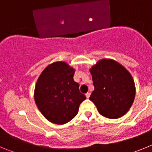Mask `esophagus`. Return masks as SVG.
Instances as JSON below:
<instances>
[{
	"mask_svg": "<svg viewBox=\"0 0 152 152\" xmlns=\"http://www.w3.org/2000/svg\"><path fill=\"white\" fill-rule=\"evenodd\" d=\"M85 96L87 98H89L90 96H91V94H90V93H87V94H85Z\"/></svg>",
	"mask_w": 152,
	"mask_h": 152,
	"instance_id": "obj_1",
	"label": "esophagus"
}]
</instances>
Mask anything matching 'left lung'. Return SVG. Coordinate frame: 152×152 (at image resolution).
Segmentation results:
<instances>
[{
	"label": "left lung",
	"mask_w": 152,
	"mask_h": 152,
	"mask_svg": "<svg viewBox=\"0 0 152 152\" xmlns=\"http://www.w3.org/2000/svg\"><path fill=\"white\" fill-rule=\"evenodd\" d=\"M94 90L90 100L98 112L116 119L129 110L135 96L131 74L120 63L110 58L100 59L90 68Z\"/></svg>",
	"instance_id": "obj_1"
}]
</instances>
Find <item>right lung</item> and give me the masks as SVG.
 I'll return each mask as SVG.
<instances>
[{"label": "right lung", "mask_w": 152, "mask_h": 152, "mask_svg": "<svg viewBox=\"0 0 152 152\" xmlns=\"http://www.w3.org/2000/svg\"><path fill=\"white\" fill-rule=\"evenodd\" d=\"M75 69L64 61L49 64L40 74L34 90L36 106L50 123L63 125L78 113L79 106L86 99L79 91L73 77Z\"/></svg>", "instance_id": "add662e5"}]
</instances>
